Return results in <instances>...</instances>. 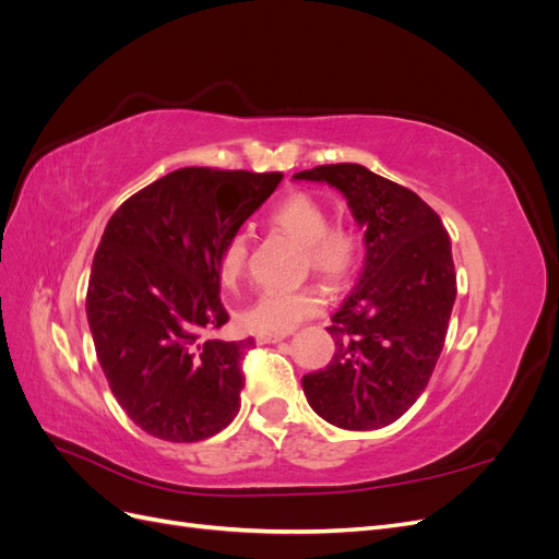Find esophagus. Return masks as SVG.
<instances>
[{
    "instance_id": "1",
    "label": "esophagus",
    "mask_w": 559,
    "mask_h": 559,
    "mask_svg": "<svg viewBox=\"0 0 559 559\" xmlns=\"http://www.w3.org/2000/svg\"><path fill=\"white\" fill-rule=\"evenodd\" d=\"M286 335H257L259 345H270V343H282Z\"/></svg>"
}]
</instances>
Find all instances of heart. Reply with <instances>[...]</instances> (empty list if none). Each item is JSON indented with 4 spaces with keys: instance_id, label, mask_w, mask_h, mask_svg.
I'll return each mask as SVG.
<instances>
[{
    "instance_id": "b5f03b06",
    "label": "heart",
    "mask_w": 559,
    "mask_h": 559,
    "mask_svg": "<svg viewBox=\"0 0 559 559\" xmlns=\"http://www.w3.org/2000/svg\"><path fill=\"white\" fill-rule=\"evenodd\" d=\"M329 207L310 193H292L270 212L267 224L302 247V267L329 284L347 282L359 265L361 238L345 222H329ZM249 263V235L238 230L226 238L218 253V277L238 284ZM324 308L319 286L306 284L294 292H263L242 310V326L259 335H284L300 321L317 317Z\"/></svg>"
}]
</instances>
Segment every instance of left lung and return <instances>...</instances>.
<instances>
[{"instance_id": "8db88e82", "label": "left lung", "mask_w": 559, "mask_h": 559, "mask_svg": "<svg viewBox=\"0 0 559 559\" xmlns=\"http://www.w3.org/2000/svg\"><path fill=\"white\" fill-rule=\"evenodd\" d=\"M326 181L366 228V263L333 317L335 354L302 376L312 411L352 431L382 429L425 392L441 357L456 296L450 235L425 200L357 163L294 175Z\"/></svg>"}]
</instances>
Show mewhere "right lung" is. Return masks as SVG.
I'll return each instance as SVG.
<instances>
[{"instance_id": "add662e5", "label": "right lung", "mask_w": 559, "mask_h": 559, "mask_svg": "<svg viewBox=\"0 0 559 559\" xmlns=\"http://www.w3.org/2000/svg\"><path fill=\"white\" fill-rule=\"evenodd\" d=\"M282 173L181 167L114 212L95 251L88 324L111 394L146 433L195 443L240 411L247 341L228 321L218 253L273 195Z\"/></svg>"}]
</instances>
